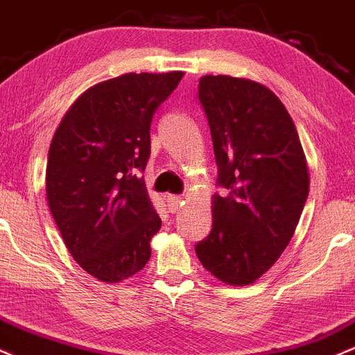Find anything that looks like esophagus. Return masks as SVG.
Masks as SVG:
<instances>
[{
  "mask_svg": "<svg viewBox=\"0 0 355 355\" xmlns=\"http://www.w3.org/2000/svg\"><path fill=\"white\" fill-rule=\"evenodd\" d=\"M166 205H167V209H169V213H176V211L181 208L182 198L181 196H174V194H167Z\"/></svg>",
  "mask_w": 355,
  "mask_h": 355,
  "instance_id": "obj_1",
  "label": "esophagus"
}]
</instances>
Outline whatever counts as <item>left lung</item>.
I'll use <instances>...</instances> for the list:
<instances>
[{
    "label": "left lung",
    "mask_w": 355,
    "mask_h": 355,
    "mask_svg": "<svg viewBox=\"0 0 355 355\" xmlns=\"http://www.w3.org/2000/svg\"><path fill=\"white\" fill-rule=\"evenodd\" d=\"M198 97L218 164L213 228L194 248L228 285H250L286 248L309 196L295 124L272 90L248 78L205 75Z\"/></svg>",
    "instance_id": "left-lung-1"
}]
</instances>
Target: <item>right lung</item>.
Here are the masks:
<instances>
[{"label":"right lung","mask_w":355,"mask_h":355,"mask_svg":"<svg viewBox=\"0 0 355 355\" xmlns=\"http://www.w3.org/2000/svg\"><path fill=\"white\" fill-rule=\"evenodd\" d=\"M182 71L125 73L83 92L60 122L46 199L73 260L117 284L144 268L161 218L147 193L150 124Z\"/></svg>","instance_id":"add662e5"}]
</instances>
